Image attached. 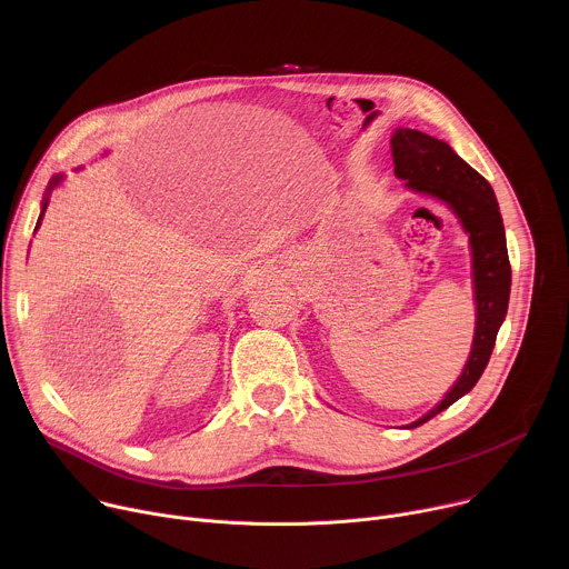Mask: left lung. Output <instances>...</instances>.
Returning <instances> with one entry per match:
<instances>
[{
  "mask_svg": "<svg viewBox=\"0 0 569 569\" xmlns=\"http://www.w3.org/2000/svg\"><path fill=\"white\" fill-rule=\"evenodd\" d=\"M391 157L393 173L396 178L405 180V187L432 196L452 209L468 233L472 252L477 321L470 356L461 376L437 408L410 423V428H417L448 410L455 400L468 393L483 373L486 365H489L498 331L509 308L511 266L505 224L491 184L472 167H468L446 141L421 130L398 128L391 137Z\"/></svg>",
  "mask_w": 569,
  "mask_h": 569,
  "instance_id": "8db88e82",
  "label": "left lung"
}]
</instances>
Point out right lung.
Instances as JSON below:
<instances>
[{
  "instance_id": "add662e5",
  "label": "right lung",
  "mask_w": 569,
  "mask_h": 569,
  "mask_svg": "<svg viewBox=\"0 0 569 569\" xmlns=\"http://www.w3.org/2000/svg\"><path fill=\"white\" fill-rule=\"evenodd\" d=\"M60 182H62V176H53V178L49 180V187H47V193H44V200H42V211H40V218H38L36 229L40 227V220H42V216H44V211H47V204H49V196H51V191H53Z\"/></svg>"
}]
</instances>
